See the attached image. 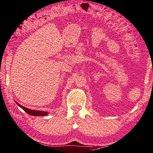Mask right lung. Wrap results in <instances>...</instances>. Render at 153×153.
Returning a JSON list of instances; mask_svg holds the SVG:
<instances>
[{"instance_id":"right-lung-1","label":"right lung","mask_w":153,"mask_h":153,"mask_svg":"<svg viewBox=\"0 0 153 153\" xmlns=\"http://www.w3.org/2000/svg\"><path fill=\"white\" fill-rule=\"evenodd\" d=\"M16 104L20 106V107L22 108L23 110H24L26 112H27V113H28V114H30V115H32V116H47V115H48L47 112L41 111L30 110V109H29V108H25V107H24V106H22L21 105H19V103L16 102Z\"/></svg>"}]
</instances>
